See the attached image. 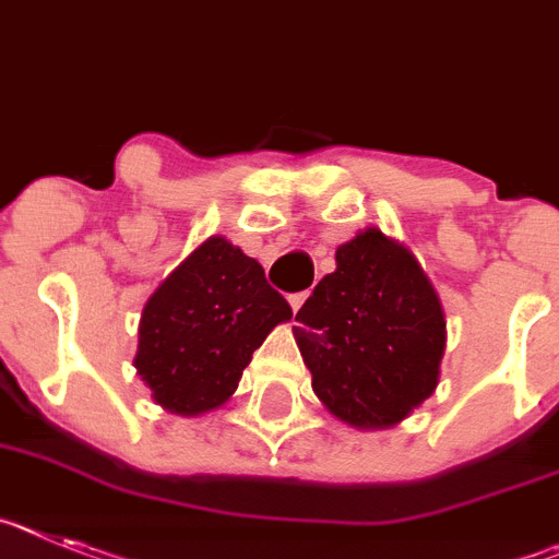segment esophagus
<instances>
[{
    "mask_svg": "<svg viewBox=\"0 0 559 559\" xmlns=\"http://www.w3.org/2000/svg\"><path fill=\"white\" fill-rule=\"evenodd\" d=\"M309 298V293H298V295H289V307H293V312H298L300 307H304V300Z\"/></svg>",
    "mask_w": 559,
    "mask_h": 559,
    "instance_id": "obj_1",
    "label": "esophagus"
}]
</instances>
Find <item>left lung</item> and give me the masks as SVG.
<instances>
[{"instance_id":"left-lung-1","label":"left lung","mask_w":559,"mask_h":559,"mask_svg":"<svg viewBox=\"0 0 559 559\" xmlns=\"http://www.w3.org/2000/svg\"><path fill=\"white\" fill-rule=\"evenodd\" d=\"M337 270L314 286L293 326L318 400L360 430L411 416L439 385L444 312L400 241L377 227L337 247Z\"/></svg>"}]
</instances>
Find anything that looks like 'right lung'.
Wrapping results in <instances>:
<instances>
[{
	"label": "right lung",
	"instance_id": "1",
	"mask_svg": "<svg viewBox=\"0 0 559 559\" xmlns=\"http://www.w3.org/2000/svg\"><path fill=\"white\" fill-rule=\"evenodd\" d=\"M289 318L259 261L211 236L145 300L134 368L165 411L207 414L230 400L252 352Z\"/></svg>",
	"mask_w": 559,
	"mask_h": 559
}]
</instances>
